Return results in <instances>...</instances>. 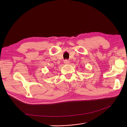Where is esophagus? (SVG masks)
<instances>
[{
  "label": "esophagus",
  "mask_w": 127,
  "mask_h": 127,
  "mask_svg": "<svg viewBox=\"0 0 127 127\" xmlns=\"http://www.w3.org/2000/svg\"><path fill=\"white\" fill-rule=\"evenodd\" d=\"M64 63L65 64H68L69 63V61L67 60H64Z\"/></svg>",
  "instance_id": "1"
}]
</instances>
